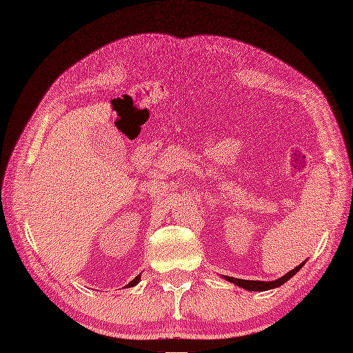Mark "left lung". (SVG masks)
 Wrapping results in <instances>:
<instances>
[{"mask_svg": "<svg viewBox=\"0 0 353 353\" xmlns=\"http://www.w3.org/2000/svg\"><path fill=\"white\" fill-rule=\"evenodd\" d=\"M305 263V262H303ZM303 263H301L299 266H296L294 270H292L290 272H287L284 276H281V279L275 280V281H252V280H240V279H234V276H223V279L234 283L239 287H243L245 288V290L249 292H265V290H271V288H275V287H280L283 285L285 281H288L292 279V276L301 271V268L303 266Z\"/></svg>", "mask_w": 353, "mask_h": 353, "instance_id": "1", "label": "left lung"}]
</instances>
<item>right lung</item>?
<instances>
[{
  "instance_id": "right-lung-1",
  "label": "right lung",
  "mask_w": 353,
  "mask_h": 353,
  "mask_svg": "<svg viewBox=\"0 0 353 353\" xmlns=\"http://www.w3.org/2000/svg\"><path fill=\"white\" fill-rule=\"evenodd\" d=\"M140 280H141V276H140V275H137V276H135V279H134V280H132V281H131L130 284H128V285H125V287H134L135 284H138V281H140Z\"/></svg>"
}]
</instances>
